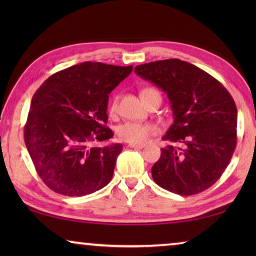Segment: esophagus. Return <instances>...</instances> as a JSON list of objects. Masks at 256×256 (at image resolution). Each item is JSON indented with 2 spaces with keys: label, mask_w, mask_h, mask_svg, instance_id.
Returning <instances> with one entry per match:
<instances>
[{
  "label": "esophagus",
  "mask_w": 256,
  "mask_h": 256,
  "mask_svg": "<svg viewBox=\"0 0 256 256\" xmlns=\"http://www.w3.org/2000/svg\"><path fill=\"white\" fill-rule=\"evenodd\" d=\"M128 146H130V148H134V149H142V148H144V144H130Z\"/></svg>",
  "instance_id": "34e87169"
}]
</instances>
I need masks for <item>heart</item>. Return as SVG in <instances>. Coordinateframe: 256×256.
Segmentation results:
<instances>
[{
    "instance_id": "heart-1",
    "label": "heart",
    "mask_w": 256,
    "mask_h": 256,
    "mask_svg": "<svg viewBox=\"0 0 256 256\" xmlns=\"http://www.w3.org/2000/svg\"><path fill=\"white\" fill-rule=\"evenodd\" d=\"M141 99L146 104L148 99L154 96L160 97V92L154 86H146L140 92ZM118 96H115L112 99V102L110 105V112H115L118 110ZM157 133V128L156 125L151 123H138V122H126L122 125H120L118 128V136L120 140L128 144H142L148 138Z\"/></svg>"
}]
</instances>
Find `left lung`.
Returning a JSON list of instances; mask_svg holds the SVG:
<instances>
[{"instance_id":"8db88e82","label":"left lung","mask_w":256,"mask_h":256,"mask_svg":"<svg viewBox=\"0 0 256 256\" xmlns=\"http://www.w3.org/2000/svg\"><path fill=\"white\" fill-rule=\"evenodd\" d=\"M134 72L167 94L174 123L172 144L151 168L156 184L180 196L203 192L220 178L237 144V108L220 82L178 58L141 64Z\"/></svg>"}]
</instances>
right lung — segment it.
<instances>
[{"mask_svg":"<svg viewBox=\"0 0 256 256\" xmlns=\"http://www.w3.org/2000/svg\"><path fill=\"white\" fill-rule=\"evenodd\" d=\"M133 66L84 62L52 74L32 99L24 142L37 174L54 192L88 196L112 180L120 144L90 146L112 133L108 94Z\"/></svg>","mask_w":256,"mask_h":256,"instance_id":"1","label":"right lung"}]
</instances>
